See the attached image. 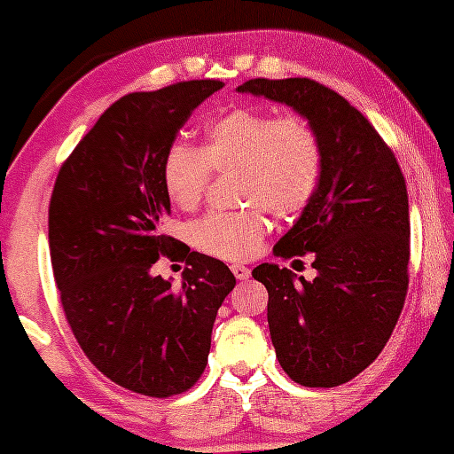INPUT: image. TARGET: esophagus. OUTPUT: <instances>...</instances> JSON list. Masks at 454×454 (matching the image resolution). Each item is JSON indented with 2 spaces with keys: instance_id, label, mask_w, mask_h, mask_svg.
<instances>
[{
  "instance_id": "obj_1",
  "label": "esophagus",
  "mask_w": 454,
  "mask_h": 454,
  "mask_svg": "<svg viewBox=\"0 0 454 454\" xmlns=\"http://www.w3.org/2000/svg\"><path fill=\"white\" fill-rule=\"evenodd\" d=\"M231 271H233V276L239 279V282H244V279L250 278V270L244 265H231Z\"/></svg>"
}]
</instances>
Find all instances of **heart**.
<instances>
[{
    "instance_id": "b5f03b06",
    "label": "heart",
    "mask_w": 454,
    "mask_h": 454,
    "mask_svg": "<svg viewBox=\"0 0 454 454\" xmlns=\"http://www.w3.org/2000/svg\"><path fill=\"white\" fill-rule=\"evenodd\" d=\"M324 151L316 128L303 115H271L254 107H236L212 120L204 145L172 143L161 164L168 198L193 210L208 189L212 172H238V201L253 208L210 212L187 229L201 253L225 261H244L261 250L270 210L278 218L301 215L316 198L322 181Z\"/></svg>"
}]
</instances>
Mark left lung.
<instances>
[{
	"instance_id": "8db88e82",
	"label": "left lung",
	"mask_w": 454,
	"mask_h": 454,
	"mask_svg": "<svg viewBox=\"0 0 454 454\" xmlns=\"http://www.w3.org/2000/svg\"><path fill=\"white\" fill-rule=\"evenodd\" d=\"M293 107L324 151L316 198L273 248L311 254V282L273 262L253 276L270 293L267 322L284 372L305 387H337L381 354L408 290L411 218L394 151L356 107L307 77H256L238 88Z\"/></svg>"
}]
</instances>
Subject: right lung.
I'll use <instances>...</instances> for the list:
<instances>
[{
  "label": "right lung",
  "mask_w": 454,
  "mask_h": 454,
  "mask_svg": "<svg viewBox=\"0 0 454 454\" xmlns=\"http://www.w3.org/2000/svg\"><path fill=\"white\" fill-rule=\"evenodd\" d=\"M223 86L192 80L115 100L60 166L50 198V259L67 322L105 377L149 398L198 383L216 311L236 286L225 262L160 231L170 215L166 151ZM161 254L188 265L181 287L150 271Z\"/></svg>",
  "instance_id": "add662e5"
}]
</instances>
